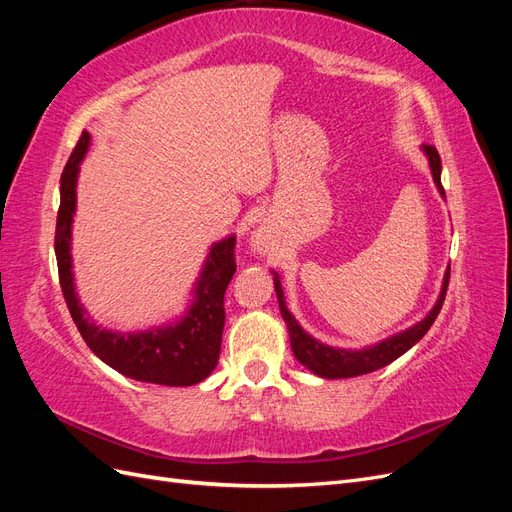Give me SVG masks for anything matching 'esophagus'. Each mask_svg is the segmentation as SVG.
I'll return each instance as SVG.
<instances>
[{
  "label": "esophagus",
  "instance_id": "34e87169",
  "mask_svg": "<svg viewBox=\"0 0 512 512\" xmlns=\"http://www.w3.org/2000/svg\"><path fill=\"white\" fill-rule=\"evenodd\" d=\"M254 245L258 247V250H260V252H267V250H269V243H267V239H265V237H260V235L256 237Z\"/></svg>",
  "mask_w": 512,
  "mask_h": 512
}]
</instances>
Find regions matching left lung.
<instances>
[{
  "instance_id": "1",
  "label": "left lung",
  "mask_w": 512,
  "mask_h": 512,
  "mask_svg": "<svg viewBox=\"0 0 512 512\" xmlns=\"http://www.w3.org/2000/svg\"><path fill=\"white\" fill-rule=\"evenodd\" d=\"M423 149H425L427 158H429L433 181H436L440 194L444 196V188H442V181H440V170H442L440 153L433 145H425ZM448 280H451V269L446 271L444 286H442L438 303L433 305V309L427 314V318L421 320L418 324H414L412 329L399 333L395 337L384 339V342H380L378 346H371V348H365V350H337V348H331V346H324V344L316 342L314 337H309L299 327V322L294 320L292 314L288 312L280 280H277V275L273 277L277 301H280V312H282V318L288 324L290 346H292L294 356H297L299 363H303L309 371H314L316 376L331 378V380H335V378H354V376L369 374V371H376L384 365L393 363L395 359H399V356L404 354L406 350H410L418 342V339H423V335L429 331L433 320H436L438 314H440L444 297H446Z\"/></svg>"
}]
</instances>
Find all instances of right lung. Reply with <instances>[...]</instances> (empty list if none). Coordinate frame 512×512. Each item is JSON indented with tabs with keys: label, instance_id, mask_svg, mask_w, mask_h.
Listing matches in <instances>:
<instances>
[{
	"label": "right lung",
	"instance_id": "1",
	"mask_svg": "<svg viewBox=\"0 0 512 512\" xmlns=\"http://www.w3.org/2000/svg\"><path fill=\"white\" fill-rule=\"evenodd\" d=\"M87 145L89 134L83 132L64 173H61V203L55 228L59 284L76 329L83 335L91 352L128 378L166 386H190L205 380L220 359L226 320L224 292L237 271L235 237H228L211 247L207 265L196 286V301L190 307L188 316L175 327L147 333H113L96 327L74 294L70 260L76 175H79V164L85 156Z\"/></svg>",
	"mask_w": 512,
	"mask_h": 512
}]
</instances>
